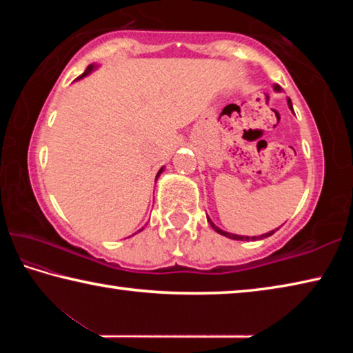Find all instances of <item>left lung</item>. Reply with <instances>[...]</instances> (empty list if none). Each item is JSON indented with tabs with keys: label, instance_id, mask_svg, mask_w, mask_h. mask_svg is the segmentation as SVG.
I'll return each mask as SVG.
<instances>
[{
	"label": "left lung",
	"instance_id": "1",
	"mask_svg": "<svg viewBox=\"0 0 353 353\" xmlns=\"http://www.w3.org/2000/svg\"><path fill=\"white\" fill-rule=\"evenodd\" d=\"M274 92H277V93H280L282 92V88H280V85H274ZM286 104H288V107H290V110L294 113V110H292V103H291V99L290 98H286ZM207 221L208 223H210V225H212V229L214 230V232H218L219 235H223V236H227V238H230V240H236V241H255V240H263V238H268V236H271L274 232L276 230H271V232H268V234H263V235H259V236H244V235H236V234H230V232H225V230H223V229H219V227L213 223V221L210 219V216H207Z\"/></svg>",
	"mask_w": 353,
	"mask_h": 353
}]
</instances>
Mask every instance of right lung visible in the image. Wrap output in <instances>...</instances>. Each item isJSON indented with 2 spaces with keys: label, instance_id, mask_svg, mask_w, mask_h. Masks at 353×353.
<instances>
[{
  "label": "right lung",
  "instance_id": "obj_1",
  "mask_svg": "<svg viewBox=\"0 0 353 353\" xmlns=\"http://www.w3.org/2000/svg\"><path fill=\"white\" fill-rule=\"evenodd\" d=\"M94 70H98V65H97V63H92V65H88V67H87V70H85V71H83V73H82V74H81L79 77H77V79H76V81H81V79H83V77H85V76H88V74H90V73H93V71H94ZM163 170H165V166H162V168H160V170H159V172H157V176H155V182H157V179L160 177V174H162V172H163ZM145 227H146V224H145V225H143L140 230H137V232H135V234H139V232H141L143 229H145ZM135 234H134V235H135Z\"/></svg>",
  "mask_w": 353,
  "mask_h": 353
}]
</instances>
